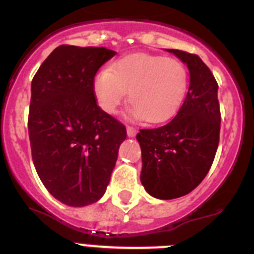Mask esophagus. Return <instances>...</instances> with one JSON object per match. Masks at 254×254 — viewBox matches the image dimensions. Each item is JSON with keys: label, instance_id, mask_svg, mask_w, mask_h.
<instances>
[{"label": "esophagus", "instance_id": "obj_1", "mask_svg": "<svg viewBox=\"0 0 254 254\" xmlns=\"http://www.w3.org/2000/svg\"><path fill=\"white\" fill-rule=\"evenodd\" d=\"M136 133H137L136 127H133V126H127V134H128L129 137H133Z\"/></svg>", "mask_w": 254, "mask_h": 254}]
</instances>
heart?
I'll list each match as a JSON object with an SVG mask.
<instances>
[{"instance_id":"b5f03b06","label":"heart","mask_w":254,"mask_h":254,"mask_svg":"<svg viewBox=\"0 0 254 254\" xmlns=\"http://www.w3.org/2000/svg\"><path fill=\"white\" fill-rule=\"evenodd\" d=\"M188 84V69L181 61L133 53L96 73L94 94L103 111L114 114L128 90L133 113L149 123H161L178 112Z\"/></svg>"}]
</instances>
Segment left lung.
<instances>
[{
    "label": "left lung",
    "instance_id": "obj_1",
    "mask_svg": "<svg viewBox=\"0 0 254 254\" xmlns=\"http://www.w3.org/2000/svg\"><path fill=\"white\" fill-rule=\"evenodd\" d=\"M190 71V87L178 113L158 128L140 129L136 138L142 156L141 183L152 197L186 196L207 176L220 137L217 82L197 55L167 49Z\"/></svg>",
    "mask_w": 254,
    "mask_h": 254
}]
</instances>
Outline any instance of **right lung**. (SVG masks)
<instances>
[{
	"mask_svg": "<svg viewBox=\"0 0 254 254\" xmlns=\"http://www.w3.org/2000/svg\"><path fill=\"white\" fill-rule=\"evenodd\" d=\"M116 52L60 46L31 81L28 128L38 176L52 196L73 207L102 198L127 137L125 125L96 104L94 78Z\"/></svg>",
	"mask_w": 254,
	"mask_h": 254,
	"instance_id": "1",
	"label": "right lung"
}]
</instances>
